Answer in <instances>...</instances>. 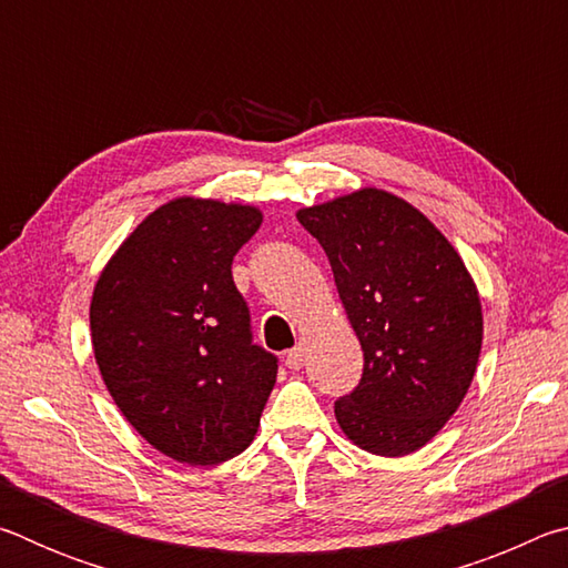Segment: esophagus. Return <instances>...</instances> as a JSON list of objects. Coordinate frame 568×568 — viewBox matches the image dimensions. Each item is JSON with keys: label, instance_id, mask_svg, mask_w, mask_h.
Instances as JSON below:
<instances>
[{"label": "esophagus", "instance_id": "esophagus-1", "mask_svg": "<svg viewBox=\"0 0 568 568\" xmlns=\"http://www.w3.org/2000/svg\"><path fill=\"white\" fill-rule=\"evenodd\" d=\"M303 361H305V348H303V345H295V348L285 355V365L291 371H301L303 368Z\"/></svg>", "mask_w": 568, "mask_h": 568}]
</instances>
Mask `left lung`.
<instances>
[{"label": "left lung", "instance_id": "obj_1", "mask_svg": "<svg viewBox=\"0 0 568 568\" xmlns=\"http://www.w3.org/2000/svg\"><path fill=\"white\" fill-rule=\"evenodd\" d=\"M328 255L363 348V376L335 400L355 446L406 456L454 416L474 381L484 315L454 245L386 190L363 187L297 210Z\"/></svg>", "mask_w": 568, "mask_h": 568}]
</instances>
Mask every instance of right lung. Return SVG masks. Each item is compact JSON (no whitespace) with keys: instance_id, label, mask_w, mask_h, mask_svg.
<instances>
[{"instance_id":"add662e5","label":"right lung","mask_w":568,"mask_h":568,"mask_svg":"<svg viewBox=\"0 0 568 568\" xmlns=\"http://www.w3.org/2000/svg\"><path fill=\"white\" fill-rule=\"evenodd\" d=\"M263 223L250 205L178 197L104 265L94 361L122 416L160 454L215 466L253 444L277 358L253 343L233 257Z\"/></svg>"}]
</instances>
